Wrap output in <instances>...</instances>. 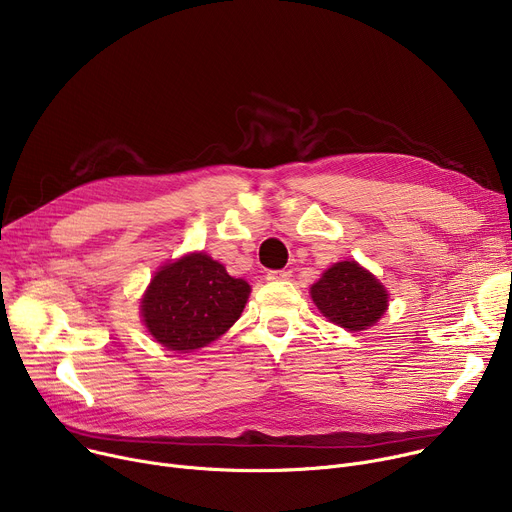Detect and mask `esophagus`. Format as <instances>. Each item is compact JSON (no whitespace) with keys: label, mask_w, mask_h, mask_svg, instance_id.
I'll use <instances>...</instances> for the list:
<instances>
[{"label":"esophagus","mask_w":512,"mask_h":512,"mask_svg":"<svg viewBox=\"0 0 512 512\" xmlns=\"http://www.w3.org/2000/svg\"><path fill=\"white\" fill-rule=\"evenodd\" d=\"M290 276H292V271H288V269H271V271H267V280L269 282H284V280H290Z\"/></svg>","instance_id":"esophagus-1"}]
</instances>
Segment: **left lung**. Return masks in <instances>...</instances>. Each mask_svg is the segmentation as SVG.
<instances>
[{
    "label": "left lung",
    "mask_w": 512,
    "mask_h": 512,
    "mask_svg": "<svg viewBox=\"0 0 512 512\" xmlns=\"http://www.w3.org/2000/svg\"><path fill=\"white\" fill-rule=\"evenodd\" d=\"M311 296L331 323L348 331H362L374 325L387 311L385 288L356 261L329 267L323 278L313 284Z\"/></svg>",
    "instance_id": "8db88e82"
}]
</instances>
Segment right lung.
Wrapping results in <instances>:
<instances>
[{
	"instance_id": "1",
	"label": "right lung",
	"mask_w": 512,
	"mask_h": 512,
	"mask_svg": "<svg viewBox=\"0 0 512 512\" xmlns=\"http://www.w3.org/2000/svg\"><path fill=\"white\" fill-rule=\"evenodd\" d=\"M249 284L228 276L222 263L203 253L164 265L142 300V317L156 342L191 352L218 339L249 298Z\"/></svg>"
}]
</instances>
